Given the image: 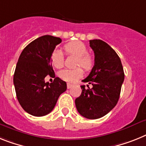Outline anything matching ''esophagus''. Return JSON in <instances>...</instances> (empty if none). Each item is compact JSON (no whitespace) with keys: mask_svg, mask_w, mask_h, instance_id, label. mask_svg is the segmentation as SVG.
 <instances>
[{"mask_svg":"<svg viewBox=\"0 0 146 146\" xmlns=\"http://www.w3.org/2000/svg\"><path fill=\"white\" fill-rule=\"evenodd\" d=\"M72 87H73V84H70V83H67V88H68V89H70V88H72Z\"/></svg>","mask_w":146,"mask_h":146,"instance_id":"1","label":"esophagus"}]
</instances>
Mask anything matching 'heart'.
I'll use <instances>...</instances> for the list:
<instances>
[{
	"label": "heart",
	"instance_id": "b5f03b06",
	"mask_svg": "<svg viewBox=\"0 0 146 146\" xmlns=\"http://www.w3.org/2000/svg\"><path fill=\"white\" fill-rule=\"evenodd\" d=\"M67 55L77 56L76 67H82L86 71H89L94 65V57L88 53L86 44L81 41L70 42L64 46ZM51 62L56 68H61L64 66V58L63 52L59 50H55L51 54ZM60 77L67 82H75L83 76V70L81 67L76 69H64L60 71Z\"/></svg>",
	"mask_w": 146,
	"mask_h": 146
}]
</instances>
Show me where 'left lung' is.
I'll return each mask as SVG.
<instances>
[{
    "label": "left lung",
    "mask_w": 146,
    "mask_h": 146,
    "mask_svg": "<svg viewBox=\"0 0 146 146\" xmlns=\"http://www.w3.org/2000/svg\"><path fill=\"white\" fill-rule=\"evenodd\" d=\"M90 46L95 56L94 66L82 82L91 84L93 88L85 89L82 85V91L75 104L82 117L96 119L105 116L116 106L125 75L120 58L107 43L100 39L90 40Z\"/></svg>",
    "instance_id": "left-lung-1"
}]
</instances>
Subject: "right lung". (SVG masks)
I'll use <instances>...</instances> for the list:
<instances>
[{
  "label": "right lung",
  "mask_w": 146,
  "mask_h": 146,
  "mask_svg": "<svg viewBox=\"0 0 146 146\" xmlns=\"http://www.w3.org/2000/svg\"><path fill=\"white\" fill-rule=\"evenodd\" d=\"M61 42L60 38L43 35L29 43L18 58L13 77L17 99L24 111L35 117L51 112L67 90L66 82L58 77L52 83L44 81L47 75H55L50 58Z\"/></svg>",
  "instance_id": "1"
}]
</instances>
